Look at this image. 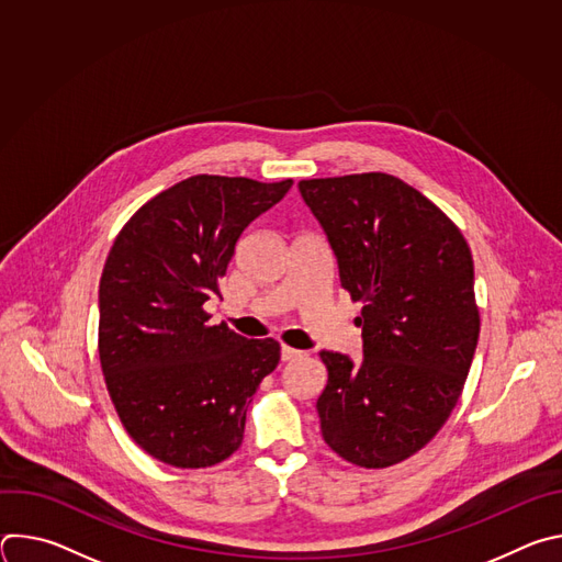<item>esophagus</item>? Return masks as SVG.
<instances>
[{"label": "esophagus", "mask_w": 562, "mask_h": 562, "mask_svg": "<svg viewBox=\"0 0 562 562\" xmlns=\"http://www.w3.org/2000/svg\"><path fill=\"white\" fill-rule=\"evenodd\" d=\"M280 356H282V360H284V362H289V360H295L297 356H302V351H297V349H293V347H286V345H282V349H280Z\"/></svg>", "instance_id": "obj_1"}]
</instances>
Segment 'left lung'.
<instances>
[{"instance_id": "1", "label": "left lung", "mask_w": 562, "mask_h": 562, "mask_svg": "<svg viewBox=\"0 0 562 562\" xmlns=\"http://www.w3.org/2000/svg\"><path fill=\"white\" fill-rule=\"evenodd\" d=\"M297 187L329 235L342 289L362 302V360L319 351L329 373L319 429L347 462L384 469L431 442L462 393L480 334L473 258L453 220L400 178Z\"/></svg>"}]
</instances>
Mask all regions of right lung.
<instances>
[{
    "label": "right lung",
    "mask_w": 562,
    "mask_h": 562,
    "mask_svg": "<svg viewBox=\"0 0 562 562\" xmlns=\"http://www.w3.org/2000/svg\"><path fill=\"white\" fill-rule=\"evenodd\" d=\"M291 184L193 176L150 198L115 237L100 280V364L126 434L159 462L213 467L243 445L280 345L211 325L204 302L222 295L239 235Z\"/></svg>",
    "instance_id": "1"
}]
</instances>
